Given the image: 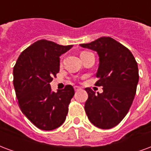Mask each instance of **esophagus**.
I'll use <instances>...</instances> for the list:
<instances>
[{
	"mask_svg": "<svg viewBox=\"0 0 151 151\" xmlns=\"http://www.w3.org/2000/svg\"><path fill=\"white\" fill-rule=\"evenodd\" d=\"M81 90V88L79 86H74V90H75V91H78V90Z\"/></svg>",
	"mask_w": 151,
	"mask_h": 151,
	"instance_id": "34e87169",
	"label": "esophagus"
}]
</instances>
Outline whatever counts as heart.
Returning a JSON list of instances; mask_svg holds the SVG:
<instances>
[{
  "label": "heart",
  "mask_w": 151,
  "mask_h": 151,
  "mask_svg": "<svg viewBox=\"0 0 151 151\" xmlns=\"http://www.w3.org/2000/svg\"><path fill=\"white\" fill-rule=\"evenodd\" d=\"M83 53H86V52H83Z\"/></svg>",
  "instance_id": "heart-1"
}]
</instances>
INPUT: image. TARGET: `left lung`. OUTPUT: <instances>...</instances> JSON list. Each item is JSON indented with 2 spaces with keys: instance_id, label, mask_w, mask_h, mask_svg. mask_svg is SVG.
<instances>
[{
  "instance_id": "1",
  "label": "left lung",
  "mask_w": 151,
  "mask_h": 151,
  "mask_svg": "<svg viewBox=\"0 0 151 151\" xmlns=\"http://www.w3.org/2000/svg\"><path fill=\"white\" fill-rule=\"evenodd\" d=\"M80 45L98 53L95 85L103 87L101 93L86 88L87 117L98 128H113L125 118L134 101L139 78L137 61L127 47L110 37Z\"/></svg>"
}]
</instances>
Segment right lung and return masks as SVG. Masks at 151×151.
Segmentation results:
<instances>
[{
	"label": "right lung",
	"instance_id": "1",
	"mask_svg": "<svg viewBox=\"0 0 151 151\" xmlns=\"http://www.w3.org/2000/svg\"><path fill=\"white\" fill-rule=\"evenodd\" d=\"M73 47L39 40L22 52L13 67V86L22 113L37 128L61 126L74 95L73 87L53 92L50 82L60 70V56Z\"/></svg>",
	"mask_w": 151,
	"mask_h": 151
}]
</instances>
